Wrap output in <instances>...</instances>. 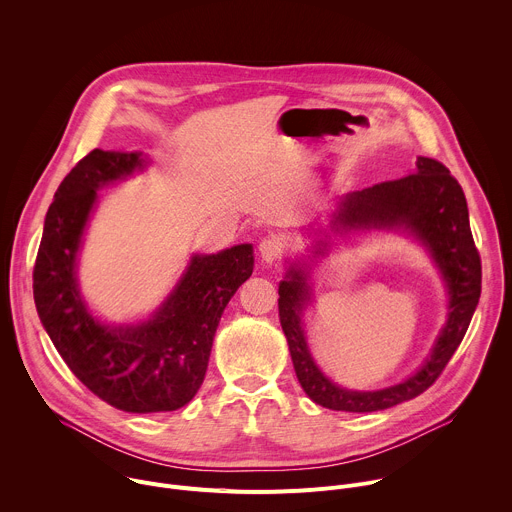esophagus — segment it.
<instances>
[{"mask_svg":"<svg viewBox=\"0 0 512 512\" xmlns=\"http://www.w3.org/2000/svg\"><path fill=\"white\" fill-rule=\"evenodd\" d=\"M281 253H283V249H281V243L279 241H275V239H263L261 243H259V255H261V259L265 261V263H275L279 257H281Z\"/></svg>","mask_w":512,"mask_h":512,"instance_id":"34e87169","label":"esophagus"}]
</instances>
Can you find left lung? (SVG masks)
I'll use <instances>...</instances> for the list:
<instances>
[{
	"label": "left lung",
	"instance_id": "8db88e82",
	"mask_svg": "<svg viewBox=\"0 0 512 512\" xmlns=\"http://www.w3.org/2000/svg\"><path fill=\"white\" fill-rule=\"evenodd\" d=\"M328 230L341 236L352 230H389L415 238L443 275L449 314L422 367L401 384L377 392H354L330 382L315 364L303 330V312L313 299L311 267L331 246V232L320 231L322 237L314 241L310 255L287 261L285 277L279 281V320L302 389L314 403L350 413L389 409L421 395L446 369L480 300L482 267L462 186L444 164L419 156L413 174L340 196Z\"/></svg>",
	"mask_w": 512,
	"mask_h": 512
}]
</instances>
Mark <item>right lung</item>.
Returning a JSON list of instances; mask_svg holds the SVG:
<instances>
[{
  "label": "right lung",
  "instance_id": "add662e5",
  "mask_svg": "<svg viewBox=\"0 0 512 512\" xmlns=\"http://www.w3.org/2000/svg\"><path fill=\"white\" fill-rule=\"evenodd\" d=\"M150 166L141 152L93 150L62 180L34 265L40 322L75 377L127 413L184 407L200 389L221 316L253 273V245L192 253L168 298L139 322L107 324L85 302L77 267L99 190Z\"/></svg>",
  "mask_w": 512,
  "mask_h": 512
}]
</instances>
